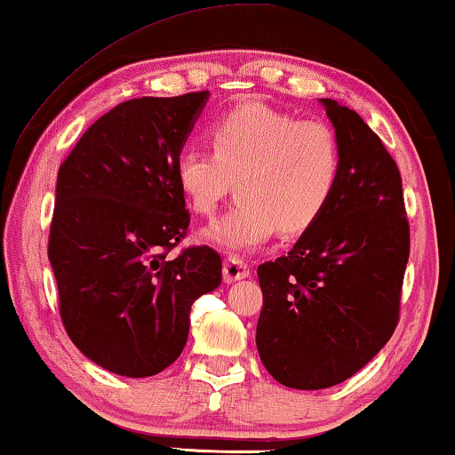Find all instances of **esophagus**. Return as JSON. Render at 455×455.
Returning a JSON list of instances; mask_svg holds the SVG:
<instances>
[{
  "label": "esophagus",
  "mask_w": 455,
  "mask_h": 455,
  "mask_svg": "<svg viewBox=\"0 0 455 455\" xmlns=\"http://www.w3.org/2000/svg\"><path fill=\"white\" fill-rule=\"evenodd\" d=\"M251 275V269H248V263L240 257H228L226 263H223V279L228 283L238 282V279H244Z\"/></svg>",
  "instance_id": "obj_1"
}]
</instances>
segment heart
Wrapping results in <instances>:
<instances>
[{
    "label": "heart",
    "mask_w": 455,
    "mask_h": 455,
    "mask_svg": "<svg viewBox=\"0 0 455 455\" xmlns=\"http://www.w3.org/2000/svg\"><path fill=\"white\" fill-rule=\"evenodd\" d=\"M213 153L186 148L176 180L190 209L211 217L229 192L238 203L209 229L211 242L252 251L273 234L298 235L313 228L333 201L341 180V145L321 120L242 103L209 130Z\"/></svg>",
    "instance_id": "b5f03b06"
}]
</instances>
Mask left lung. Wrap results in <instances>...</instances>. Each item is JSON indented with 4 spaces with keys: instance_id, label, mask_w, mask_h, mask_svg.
<instances>
[{
    "instance_id": "left-lung-1",
    "label": "left lung",
    "mask_w": 455,
    "mask_h": 455,
    "mask_svg": "<svg viewBox=\"0 0 455 455\" xmlns=\"http://www.w3.org/2000/svg\"><path fill=\"white\" fill-rule=\"evenodd\" d=\"M341 145V180L321 220L283 257L259 265L257 347L285 387L350 379L400 321L410 226L402 178L356 111L321 99Z\"/></svg>"
}]
</instances>
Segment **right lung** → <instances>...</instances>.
Returning a JSON list of instances; mask_svg holds the SVG:
<instances>
[{
  "instance_id": "add662e5",
  "label": "right lung",
  "mask_w": 455,
  "mask_h": 455,
  "mask_svg": "<svg viewBox=\"0 0 455 455\" xmlns=\"http://www.w3.org/2000/svg\"><path fill=\"white\" fill-rule=\"evenodd\" d=\"M209 99L140 97L80 136L55 186L47 254L74 346L122 377H151L182 354L190 307L221 283L209 246L170 252L190 213L176 161Z\"/></svg>"
}]
</instances>
